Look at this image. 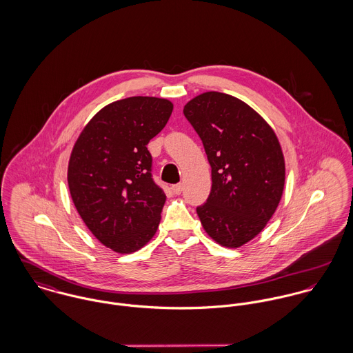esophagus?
I'll use <instances>...</instances> for the list:
<instances>
[{
	"mask_svg": "<svg viewBox=\"0 0 353 353\" xmlns=\"http://www.w3.org/2000/svg\"><path fill=\"white\" fill-rule=\"evenodd\" d=\"M171 189H172V192H174L175 194H181V193H182V190H183V185H182V183L174 185Z\"/></svg>",
	"mask_w": 353,
	"mask_h": 353,
	"instance_id": "34e87169",
	"label": "esophagus"
}]
</instances>
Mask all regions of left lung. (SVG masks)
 I'll return each mask as SVG.
<instances>
[{"label":"left lung","mask_w":353,"mask_h":353,"mask_svg":"<svg viewBox=\"0 0 353 353\" xmlns=\"http://www.w3.org/2000/svg\"><path fill=\"white\" fill-rule=\"evenodd\" d=\"M183 114L202 140L212 167V189L197 208L205 232L220 246L238 249L272 219L285 183V161L270 125L248 103L203 92Z\"/></svg>","instance_id":"left-lung-1"}]
</instances>
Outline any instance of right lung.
<instances>
[{
	"mask_svg": "<svg viewBox=\"0 0 353 353\" xmlns=\"http://www.w3.org/2000/svg\"><path fill=\"white\" fill-rule=\"evenodd\" d=\"M174 104L153 97L112 101L76 140L68 185L80 217L112 252H137L157 231L165 202L152 179L147 145L165 126Z\"/></svg>",
	"mask_w": 353,
	"mask_h": 353,
	"instance_id": "1",
	"label": "right lung"
}]
</instances>
